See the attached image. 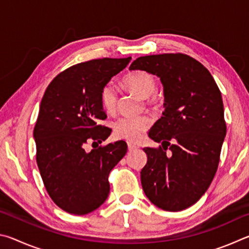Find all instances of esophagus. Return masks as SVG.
Listing matches in <instances>:
<instances>
[{
    "instance_id": "obj_1",
    "label": "esophagus",
    "mask_w": 249,
    "mask_h": 249,
    "mask_svg": "<svg viewBox=\"0 0 249 249\" xmlns=\"http://www.w3.org/2000/svg\"><path fill=\"white\" fill-rule=\"evenodd\" d=\"M127 146H128V150H129V151H133V150H135V149H137V148H138V147H137L136 145L132 144V142H128Z\"/></svg>"
}]
</instances>
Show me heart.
Wrapping results in <instances>:
<instances>
[{
    "instance_id": "1",
    "label": "heart",
    "mask_w": 249,
    "mask_h": 249,
    "mask_svg": "<svg viewBox=\"0 0 249 249\" xmlns=\"http://www.w3.org/2000/svg\"><path fill=\"white\" fill-rule=\"evenodd\" d=\"M123 84L128 90L147 99L156 92L155 78L146 71H135L126 75ZM101 103L107 112H113L117 104V92L112 84H107L101 91ZM151 125V119L148 115L121 116L113 124V129L116 137L124 138L129 142H136L142 137Z\"/></svg>"
}]
</instances>
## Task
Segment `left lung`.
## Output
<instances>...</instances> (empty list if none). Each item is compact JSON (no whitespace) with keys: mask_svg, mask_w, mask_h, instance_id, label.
<instances>
[{"mask_svg":"<svg viewBox=\"0 0 249 249\" xmlns=\"http://www.w3.org/2000/svg\"><path fill=\"white\" fill-rule=\"evenodd\" d=\"M129 70L157 75L165 98L162 116L148 133L161 146L144 148L142 190L159 209L190 208L208 190L220 161L226 135L221 91L209 70L183 53L140 57Z\"/></svg>","mask_w":249,"mask_h":249,"instance_id":"8db88e82","label":"left lung"}]
</instances>
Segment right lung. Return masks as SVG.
Returning a JSON list of instances; mask_svg holds the SVG:
<instances>
[{
  "instance_id": "right-lung-1",
  "label": "right lung",
  "mask_w": 249,
  "mask_h": 249,
  "mask_svg": "<svg viewBox=\"0 0 249 249\" xmlns=\"http://www.w3.org/2000/svg\"><path fill=\"white\" fill-rule=\"evenodd\" d=\"M128 58H103L70 67L54 78L41 99L34 128L36 160L45 188L66 212L84 215L107 199L108 175L127 151L124 141L91 151L88 142H102L111 129L101 91L129 64Z\"/></svg>"
}]
</instances>
